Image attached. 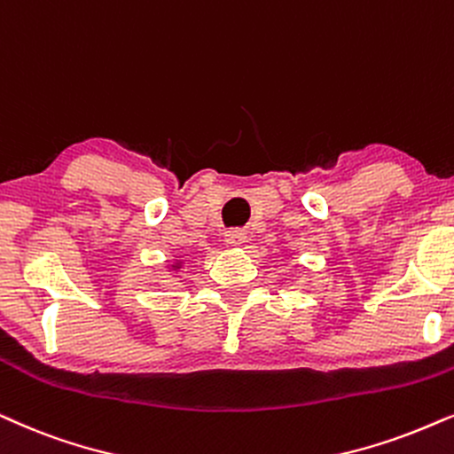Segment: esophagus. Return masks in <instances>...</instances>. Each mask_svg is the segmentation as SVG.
I'll return each instance as SVG.
<instances>
[{
  "mask_svg": "<svg viewBox=\"0 0 454 454\" xmlns=\"http://www.w3.org/2000/svg\"><path fill=\"white\" fill-rule=\"evenodd\" d=\"M225 241L227 246H231V248H238L246 241V233L241 231V229H231V231L225 233Z\"/></svg>",
  "mask_w": 454,
  "mask_h": 454,
  "instance_id": "esophagus-1",
  "label": "esophagus"
}]
</instances>
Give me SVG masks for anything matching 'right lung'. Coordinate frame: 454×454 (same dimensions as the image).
<instances>
[{"instance_id": "right-lung-1", "label": "right lung", "mask_w": 454, "mask_h": 454, "mask_svg": "<svg viewBox=\"0 0 454 454\" xmlns=\"http://www.w3.org/2000/svg\"><path fill=\"white\" fill-rule=\"evenodd\" d=\"M184 258H175V261H173V264H170V269H173V270H179L181 267H184Z\"/></svg>"}]
</instances>
